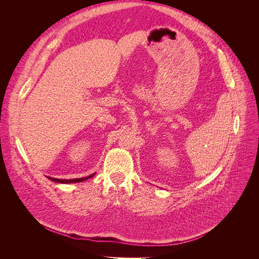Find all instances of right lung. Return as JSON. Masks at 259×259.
<instances>
[{"mask_svg":"<svg viewBox=\"0 0 259 259\" xmlns=\"http://www.w3.org/2000/svg\"><path fill=\"white\" fill-rule=\"evenodd\" d=\"M94 175H95V173L88 176V177H83V178H74V179H58V178H54V177H50L48 176V178L50 180H52V182L54 183H58V184H74V183H81V182H84V180L86 179H90L92 178Z\"/></svg>","mask_w":259,"mask_h":259,"instance_id":"1","label":"right lung"}]
</instances>
